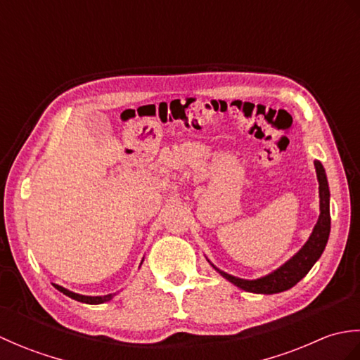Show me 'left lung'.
<instances>
[{"mask_svg":"<svg viewBox=\"0 0 360 360\" xmlns=\"http://www.w3.org/2000/svg\"><path fill=\"white\" fill-rule=\"evenodd\" d=\"M316 172L319 179V193H320V217L317 224L312 231L309 240L307 244L297 252V254L289 259L288 263L283 264L280 269L274 271L272 274L266 275L258 280H243L238 277H232L223 271H219L215 267L224 278H227L235 286H238L248 292L255 294H277L283 292V290L290 289L294 285H297L304 275L309 272V269L317 259L322 255L325 250V246L328 243V236H330L331 231V217H330V188H328V181L325 174L323 165L316 160Z\"/></svg>","mask_w":360,"mask_h":360,"instance_id":"1","label":"left lung"}]
</instances>
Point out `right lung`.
<instances>
[{"instance_id":"add662e5","label":"right lung","mask_w":360,"mask_h":360,"mask_svg":"<svg viewBox=\"0 0 360 360\" xmlns=\"http://www.w3.org/2000/svg\"><path fill=\"white\" fill-rule=\"evenodd\" d=\"M53 286H56V288L60 290V292H63L65 295H68V297L74 298V300L82 302V303H88V304H98V303H105V302H108V300H111V298H112V294H108V295H102V297H88V295H80V294L71 292V290H68V289H65V288H62V286H58V285H53Z\"/></svg>"}]
</instances>
